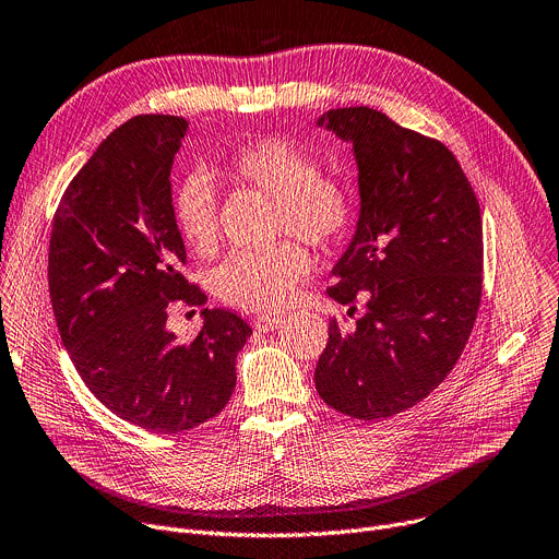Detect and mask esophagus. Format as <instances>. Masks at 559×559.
Wrapping results in <instances>:
<instances>
[{"label":"esophagus","instance_id":"1","mask_svg":"<svg viewBox=\"0 0 559 559\" xmlns=\"http://www.w3.org/2000/svg\"><path fill=\"white\" fill-rule=\"evenodd\" d=\"M281 323H283V317H278V314H258V317L253 319V328L260 330V332L276 330Z\"/></svg>","mask_w":559,"mask_h":559}]
</instances>
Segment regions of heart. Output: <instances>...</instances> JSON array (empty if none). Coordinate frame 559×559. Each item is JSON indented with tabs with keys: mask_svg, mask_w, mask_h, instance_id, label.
I'll return each mask as SVG.
<instances>
[{
	"mask_svg": "<svg viewBox=\"0 0 559 559\" xmlns=\"http://www.w3.org/2000/svg\"><path fill=\"white\" fill-rule=\"evenodd\" d=\"M217 173L276 200V236L294 234L314 247L344 240L355 222V195L340 179L321 175L319 162L278 136L253 139L217 166ZM177 229L198 253L217 242V195L213 181L193 173L175 191ZM312 270L304 245L285 240L270 251H240L213 274L222 301L245 312H276L289 306L294 292Z\"/></svg>",
	"mask_w": 559,
	"mask_h": 559,
	"instance_id": "1",
	"label": "heart"
}]
</instances>
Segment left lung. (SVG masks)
Masks as SVG:
<instances>
[{
  "label": "left lung",
  "mask_w": 559,
  "mask_h": 559,
  "mask_svg": "<svg viewBox=\"0 0 559 559\" xmlns=\"http://www.w3.org/2000/svg\"><path fill=\"white\" fill-rule=\"evenodd\" d=\"M321 128L353 143L359 183L355 236L330 299H364L355 328L330 321L314 370L323 402L380 420L425 400L456 366L476 321L483 225L472 183L440 141L370 107L330 109Z\"/></svg>",
  "instance_id": "8db88e82"
}]
</instances>
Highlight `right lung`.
Segmentation results:
<instances>
[{
	"label": "right lung",
	"instance_id": "add662e5",
	"mask_svg": "<svg viewBox=\"0 0 559 559\" xmlns=\"http://www.w3.org/2000/svg\"><path fill=\"white\" fill-rule=\"evenodd\" d=\"M189 123L134 117L71 179L49 242V292L60 340L87 389L119 418L155 433L217 416L236 389V357L251 328L202 310L191 344L166 328L173 301L204 306L181 274L170 168Z\"/></svg>",
	"mask_w": 559,
	"mask_h": 559
}]
</instances>
